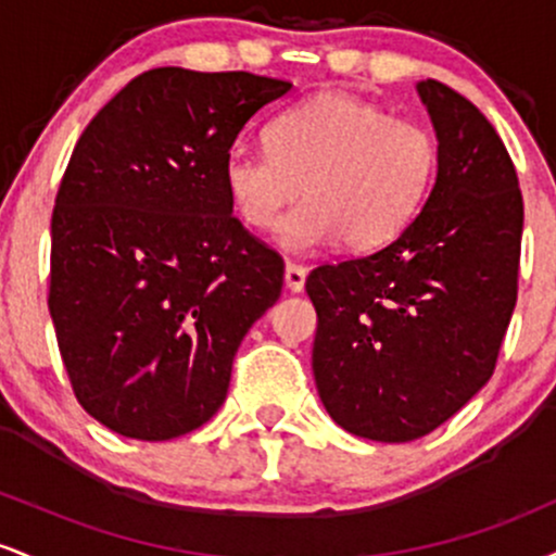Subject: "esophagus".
<instances>
[{"label":"esophagus","instance_id":"34e87169","mask_svg":"<svg viewBox=\"0 0 556 556\" xmlns=\"http://www.w3.org/2000/svg\"><path fill=\"white\" fill-rule=\"evenodd\" d=\"M305 274H308V269H305L303 264H295V261H287L285 266V285L287 290L292 292H300L305 287Z\"/></svg>","mask_w":556,"mask_h":556}]
</instances>
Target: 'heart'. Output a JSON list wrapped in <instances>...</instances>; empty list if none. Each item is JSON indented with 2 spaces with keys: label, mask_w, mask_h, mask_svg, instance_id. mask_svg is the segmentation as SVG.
<instances>
[{
  "label": "heart",
  "mask_w": 556,
  "mask_h": 556,
  "mask_svg": "<svg viewBox=\"0 0 556 556\" xmlns=\"http://www.w3.org/2000/svg\"><path fill=\"white\" fill-rule=\"evenodd\" d=\"M439 169L437 138L350 93H321L279 114L269 143L227 151L225 185L248 227L269 232L300 201L282 240L316 251L387 245L413 222Z\"/></svg>",
  "instance_id": "1"
}]
</instances>
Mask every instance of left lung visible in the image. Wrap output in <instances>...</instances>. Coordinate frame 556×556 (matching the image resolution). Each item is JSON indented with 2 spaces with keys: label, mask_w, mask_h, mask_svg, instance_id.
Masks as SVG:
<instances>
[{
  "label": "left lung",
  "mask_w": 556,
  "mask_h": 556,
  "mask_svg": "<svg viewBox=\"0 0 556 556\" xmlns=\"http://www.w3.org/2000/svg\"><path fill=\"white\" fill-rule=\"evenodd\" d=\"M439 138L431 195L397 240L305 279L314 376L334 424L374 442L426 437L491 379L518 300L522 193L494 125L418 83Z\"/></svg>",
  "instance_id": "1"
}]
</instances>
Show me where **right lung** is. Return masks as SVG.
<instances>
[{
	"label": "right lung",
	"mask_w": 556,
	"mask_h": 556,
	"mask_svg": "<svg viewBox=\"0 0 556 556\" xmlns=\"http://www.w3.org/2000/svg\"><path fill=\"white\" fill-rule=\"evenodd\" d=\"M292 83L156 67L88 123L52 212L49 314L83 410L164 442L227 397L285 261L232 216L225 159L242 125Z\"/></svg>",
	"instance_id": "1"
}]
</instances>
